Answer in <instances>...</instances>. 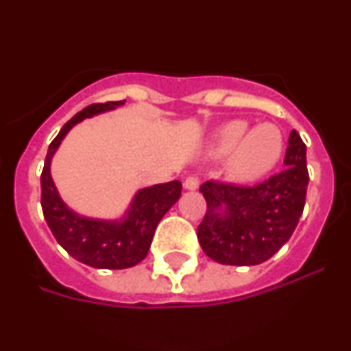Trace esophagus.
Here are the masks:
<instances>
[{"label": "esophagus", "mask_w": 351, "mask_h": 351, "mask_svg": "<svg viewBox=\"0 0 351 351\" xmlns=\"http://www.w3.org/2000/svg\"><path fill=\"white\" fill-rule=\"evenodd\" d=\"M198 184H200V179H198L197 176H188V178L184 179V188H186V190L195 191L198 188Z\"/></svg>", "instance_id": "obj_1"}]
</instances>
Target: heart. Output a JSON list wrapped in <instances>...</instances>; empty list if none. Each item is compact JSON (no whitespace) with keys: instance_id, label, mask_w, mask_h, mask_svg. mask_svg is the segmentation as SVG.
I'll return each mask as SVG.
<instances>
[{"instance_id":"1","label":"heart","mask_w":351,"mask_h":351,"mask_svg":"<svg viewBox=\"0 0 351 351\" xmlns=\"http://www.w3.org/2000/svg\"><path fill=\"white\" fill-rule=\"evenodd\" d=\"M283 145V133L271 123H263L250 132L246 121H230L219 132L216 153L225 156L237 150L232 161V172L235 178L250 181L278 165Z\"/></svg>"}]
</instances>
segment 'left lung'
<instances>
[{"label":"left lung","instance_id":"1","mask_svg":"<svg viewBox=\"0 0 351 351\" xmlns=\"http://www.w3.org/2000/svg\"><path fill=\"white\" fill-rule=\"evenodd\" d=\"M287 169L256 184L209 179L200 186L207 202L198 243L223 265H258L283 247L306 204L309 172L306 144L291 130Z\"/></svg>","mask_w":351,"mask_h":351}]
</instances>
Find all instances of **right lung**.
I'll use <instances>...</instances> for the list:
<instances>
[{
  "instance_id": "right-lung-1",
  "label": "right lung",
  "mask_w": 351,
  "mask_h": 351,
  "mask_svg": "<svg viewBox=\"0 0 351 351\" xmlns=\"http://www.w3.org/2000/svg\"><path fill=\"white\" fill-rule=\"evenodd\" d=\"M119 105H123V101L93 104L71 117L49 145L40 176L43 218L52 235L68 251V255L95 269H126L142 262L147 255L158 223L167 210L178 202L182 190L179 181L144 188L133 200L128 218L119 223L80 218L64 206L51 179L52 154L71 126L86 117Z\"/></svg>"
}]
</instances>
